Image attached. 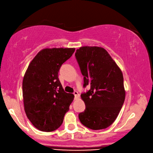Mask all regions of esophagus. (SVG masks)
<instances>
[{"label":"esophagus","mask_w":153,"mask_h":153,"mask_svg":"<svg viewBox=\"0 0 153 153\" xmlns=\"http://www.w3.org/2000/svg\"><path fill=\"white\" fill-rule=\"evenodd\" d=\"M73 94H74V96H75V98H78V97H79V94H78V92H77V91H75L73 92Z\"/></svg>","instance_id":"obj_1"}]
</instances>
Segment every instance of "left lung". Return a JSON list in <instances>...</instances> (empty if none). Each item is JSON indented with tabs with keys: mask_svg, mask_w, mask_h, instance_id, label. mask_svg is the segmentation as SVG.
I'll return each instance as SVG.
<instances>
[{
	"mask_svg": "<svg viewBox=\"0 0 153 153\" xmlns=\"http://www.w3.org/2000/svg\"><path fill=\"white\" fill-rule=\"evenodd\" d=\"M84 76V87L91 89L81 94L84 112L78 114L80 121L94 130L110 126L118 116L125 100L123 73L105 49L82 47L75 53Z\"/></svg>",
	"mask_w": 153,
	"mask_h": 153,
	"instance_id": "obj_1",
	"label": "left lung"
}]
</instances>
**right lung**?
I'll return each mask as SVG.
<instances>
[{"mask_svg":"<svg viewBox=\"0 0 153 153\" xmlns=\"http://www.w3.org/2000/svg\"><path fill=\"white\" fill-rule=\"evenodd\" d=\"M75 48L41 50L29 64L22 84L25 112L39 130L52 131L62 124L74 98L64 91L58 78L62 64Z\"/></svg>","mask_w":153,"mask_h":153,"instance_id":"1","label":"right lung"}]
</instances>
